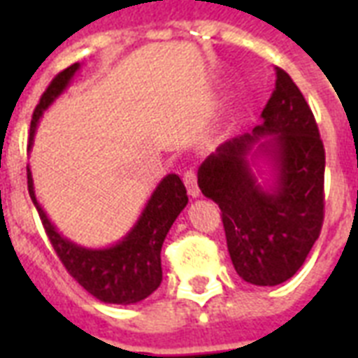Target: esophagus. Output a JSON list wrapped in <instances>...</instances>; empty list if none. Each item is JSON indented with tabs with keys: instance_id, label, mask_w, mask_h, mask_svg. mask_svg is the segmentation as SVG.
I'll return each instance as SVG.
<instances>
[{
	"instance_id": "obj_1",
	"label": "esophagus",
	"mask_w": 358,
	"mask_h": 358,
	"mask_svg": "<svg viewBox=\"0 0 358 358\" xmlns=\"http://www.w3.org/2000/svg\"><path fill=\"white\" fill-rule=\"evenodd\" d=\"M184 184L187 187V193H189L193 199L201 195V189H199V184H196V173L195 171H185L184 173Z\"/></svg>"
}]
</instances>
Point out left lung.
<instances>
[{"mask_svg":"<svg viewBox=\"0 0 358 358\" xmlns=\"http://www.w3.org/2000/svg\"><path fill=\"white\" fill-rule=\"evenodd\" d=\"M275 72L260 126L219 145L199 167L202 195L221 208L236 271L256 286L294 277L320 238L325 213V148L316 119L294 80L278 66ZM258 155L273 167L269 190L250 169Z\"/></svg>","mask_w":358,"mask_h":358,"instance_id":"obj_1","label":"left lung"}]
</instances>
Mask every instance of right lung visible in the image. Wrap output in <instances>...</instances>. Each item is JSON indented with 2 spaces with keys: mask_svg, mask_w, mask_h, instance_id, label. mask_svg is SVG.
I'll list each match as a JSON object with an SVG mask.
<instances>
[{
  "mask_svg": "<svg viewBox=\"0 0 358 358\" xmlns=\"http://www.w3.org/2000/svg\"><path fill=\"white\" fill-rule=\"evenodd\" d=\"M78 69L80 64L76 63L59 72L41 96V102L36 103L31 119L29 148L33 145L38 119L50 108V103L69 87ZM27 189L59 260L63 262L66 271L89 294L103 303L131 305L146 299L159 288L163 278L162 245L169 229L187 204V191L178 174H169L159 182L134 229L129 230L122 241L108 249H85L59 234L41 204L36 202L29 167Z\"/></svg>",
  "mask_w": 358,
  "mask_h": 358,
  "instance_id": "1",
  "label": "right lung"
}]
</instances>
